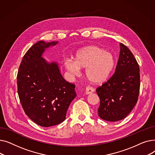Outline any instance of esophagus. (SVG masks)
Segmentation results:
<instances>
[{
  "mask_svg": "<svg viewBox=\"0 0 155 155\" xmlns=\"http://www.w3.org/2000/svg\"><path fill=\"white\" fill-rule=\"evenodd\" d=\"M95 91V89L92 87H86V90H85V94H90L93 93Z\"/></svg>",
  "mask_w": 155,
  "mask_h": 155,
  "instance_id": "34e87169",
  "label": "esophagus"
}]
</instances>
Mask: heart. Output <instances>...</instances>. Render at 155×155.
Here are the masks:
<instances>
[{
    "instance_id": "b5f03b06",
    "label": "heart",
    "mask_w": 155,
    "mask_h": 155,
    "mask_svg": "<svg viewBox=\"0 0 155 155\" xmlns=\"http://www.w3.org/2000/svg\"><path fill=\"white\" fill-rule=\"evenodd\" d=\"M114 55L98 46H88L78 51L75 61L65 58L64 66L72 75H78L80 68H85V75L93 83H102L106 80L115 67Z\"/></svg>"
}]
</instances>
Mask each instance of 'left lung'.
I'll list each match as a JSON object with an SVG mask.
<instances>
[{"label": "left lung", "instance_id": "left-lung-1", "mask_svg": "<svg viewBox=\"0 0 155 155\" xmlns=\"http://www.w3.org/2000/svg\"><path fill=\"white\" fill-rule=\"evenodd\" d=\"M120 49L114 73L96 89L100 99L99 116L107 121L124 119L135 106L140 93L139 64L126 46L120 43Z\"/></svg>", "mask_w": 155, "mask_h": 155}]
</instances>
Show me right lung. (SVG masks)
<instances>
[{"label":"right lung","mask_w":155,"mask_h":155,"mask_svg":"<svg viewBox=\"0 0 155 155\" xmlns=\"http://www.w3.org/2000/svg\"><path fill=\"white\" fill-rule=\"evenodd\" d=\"M57 43L40 41L32 46L23 57L17 76L18 93L24 112L43 127L64 121L77 95L75 85L63 78L58 63H48L42 58L45 48Z\"/></svg>","instance_id":"obj_1"}]
</instances>
